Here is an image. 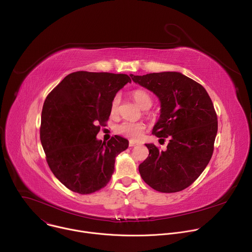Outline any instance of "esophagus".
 I'll return each mask as SVG.
<instances>
[{"label": "esophagus", "mask_w": 252, "mask_h": 252, "mask_svg": "<svg viewBox=\"0 0 252 252\" xmlns=\"http://www.w3.org/2000/svg\"><path fill=\"white\" fill-rule=\"evenodd\" d=\"M137 145H138V142H135V141H133V140H129V142H128V146H129L130 148L135 147V146H137Z\"/></svg>", "instance_id": "34e87169"}]
</instances>
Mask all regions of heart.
Returning <instances> with one entry per match:
<instances>
[{
    "instance_id": "1",
    "label": "heart",
    "mask_w": 252,
    "mask_h": 252,
    "mask_svg": "<svg viewBox=\"0 0 252 252\" xmlns=\"http://www.w3.org/2000/svg\"><path fill=\"white\" fill-rule=\"evenodd\" d=\"M131 95L135 102L143 110H147L153 104L152 96L149 93L143 90H134L131 93ZM121 102V97L119 94L115 95L112 99L111 103V112L112 114H116L119 110V105ZM146 126L141 123H131V122H123L115 127V131L123 136L127 138L136 140L142 136L143 131H145Z\"/></svg>"
}]
</instances>
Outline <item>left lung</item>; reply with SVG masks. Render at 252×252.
I'll return each instance as SVG.
<instances>
[{
    "label": "left lung",
    "mask_w": 252,
    "mask_h": 252,
    "mask_svg": "<svg viewBox=\"0 0 252 252\" xmlns=\"http://www.w3.org/2000/svg\"><path fill=\"white\" fill-rule=\"evenodd\" d=\"M132 81L156 94L160 117L153 134L169 138L166 151L148 143L150 155L138 170L152 189L177 192L192 185L208 164L218 133V116L205 89L176 71L130 75Z\"/></svg>",
    "instance_id": "obj_1"
}]
</instances>
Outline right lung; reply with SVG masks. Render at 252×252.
<instances>
[{"label":"right lung","instance_id":"right-lung-1","mask_svg":"<svg viewBox=\"0 0 252 252\" xmlns=\"http://www.w3.org/2000/svg\"><path fill=\"white\" fill-rule=\"evenodd\" d=\"M131 82L125 74L75 71L46 97L40 137L47 162L59 181L71 191L90 194L109 184L116 157L128 140L115 135L96 139L111 115L116 94Z\"/></svg>","mask_w":252,"mask_h":252}]
</instances>
